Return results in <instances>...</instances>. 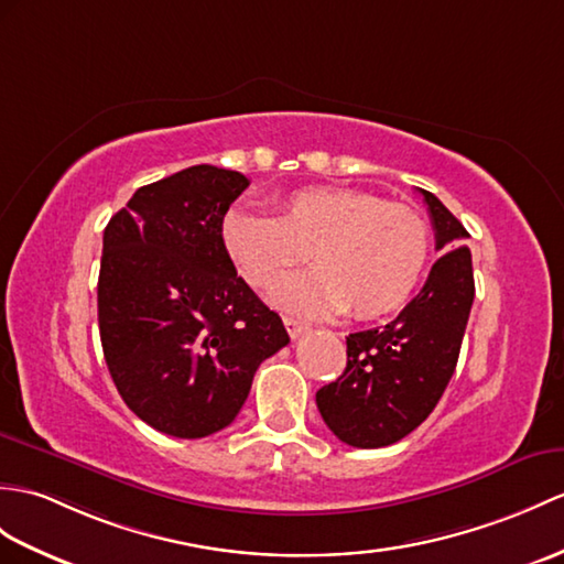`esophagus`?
I'll return each mask as SVG.
<instances>
[{
    "mask_svg": "<svg viewBox=\"0 0 564 564\" xmlns=\"http://www.w3.org/2000/svg\"><path fill=\"white\" fill-rule=\"evenodd\" d=\"M283 324H285L288 334H291V338H300L307 332V324L300 322V319H293V317H283Z\"/></svg>",
    "mask_w": 564,
    "mask_h": 564,
    "instance_id": "obj_1",
    "label": "esophagus"
}]
</instances>
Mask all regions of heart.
<instances>
[{
  "instance_id": "heart-1",
  "label": "heart",
  "mask_w": 564,
  "mask_h": 564,
  "mask_svg": "<svg viewBox=\"0 0 564 564\" xmlns=\"http://www.w3.org/2000/svg\"><path fill=\"white\" fill-rule=\"evenodd\" d=\"M279 218L232 208L220 223L223 250L257 291H271L305 264L314 271L273 293L288 310L352 319L397 312L421 283L430 228L421 212L346 187H303L276 202Z\"/></svg>"
}]
</instances>
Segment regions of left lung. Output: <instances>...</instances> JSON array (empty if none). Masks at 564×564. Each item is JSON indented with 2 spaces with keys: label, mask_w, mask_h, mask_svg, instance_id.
Masks as SVG:
<instances>
[{
  "label": "left lung",
  "mask_w": 564,
  "mask_h": 564,
  "mask_svg": "<svg viewBox=\"0 0 564 564\" xmlns=\"http://www.w3.org/2000/svg\"><path fill=\"white\" fill-rule=\"evenodd\" d=\"M427 204L442 257L394 322L346 338L348 362L317 391V409L334 435L360 449L403 440L435 409L454 375L474 305V264L462 245L468 232L435 194Z\"/></svg>",
  "instance_id": "8db88e82"
}]
</instances>
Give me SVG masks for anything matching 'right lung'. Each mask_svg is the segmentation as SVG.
I'll list each match as a JSON object with an SVG mask.
<instances>
[{"label": "right lung", "instance_id": "1", "mask_svg": "<svg viewBox=\"0 0 564 564\" xmlns=\"http://www.w3.org/2000/svg\"><path fill=\"white\" fill-rule=\"evenodd\" d=\"M247 187L235 170L192 165L139 187L102 232L105 362L129 409L170 437L228 427L259 365L291 341L223 250V216Z\"/></svg>", "mask_w": 564, "mask_h": 564}]
</instances>
